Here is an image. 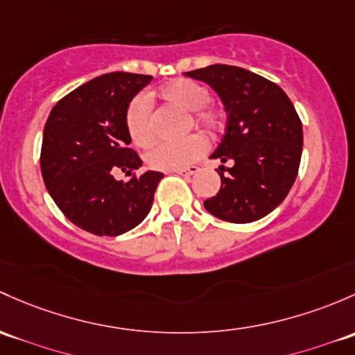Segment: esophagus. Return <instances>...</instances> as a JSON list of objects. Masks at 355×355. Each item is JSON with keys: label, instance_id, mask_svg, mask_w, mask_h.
Here are the masks:
<instances>
[{"label": "esophagus", "instance_id": "esophagus-1", "mask_svg": "<svg viewBox=\"0 0 355 355\" xmlns=\"http://www.w3.org/2000/svg\"><path fill=\"white\" fill-rule=\"evenodd\" d=\"M199 168L197 166H189V168H178V170H173V173L182 175V177H192L193 173H197Z\"/></svg>", "mask_w": 355, "mask_h": 355}]
</instances>
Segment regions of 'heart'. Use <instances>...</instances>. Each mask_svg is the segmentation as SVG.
<instances>
[{
	"mask_svg": "<svg viewBox=\"0 0 355 355\" xmlns=\"http://www.w3.org/2000/svg\"><path fill=\"white\" fill-rule=\"evenodd\" d=\"M158 95L166 102L173 103L178 109L192 112V122L207 132H214L221 125V117L214 109L206 107L209 102V89L204 85L193 80H173L159 88ZM125 128L130 139L137 146H148L153 141L151 124V105L148 96L137 95L129 103L125 112ZM202 137L189 136L178 143H158L151 146L146 153V163L155 170H178L190 165L196 158L204 153Z\"/></svg>",
	"mask_w": 355,
	"mask_h": 355,
	"instance_id": "obj_1",
	"label": "heart"
}]
</instances>
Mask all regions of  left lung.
Segmentation results:
<instances>
[{
  "instance_id": "obj_1",
  "label": "left lung",
  "mask_w": 355,
  "mask_h": 355,
  "mask_svg": "<svg viewBox=\"0 0 355 355\" xmlns=\"http://www.w3.org/2000/svg\"><path fill=\"white\" fill-rule=\"evenodd\" d=\"M185 76L204 81L227 114L225 136L211 158L221 189L204 202L223 221L253 223L274 211L293 187L303 153V125L284 89L238 66L212 64Z\"/></svg>"
}]
</instances>
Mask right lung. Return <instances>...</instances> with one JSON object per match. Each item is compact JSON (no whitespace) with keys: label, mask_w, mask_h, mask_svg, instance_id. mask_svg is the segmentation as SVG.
<instances>
[{"label":"right lung","mask_w":355,"mask_h":355,"mask_svg":"<svg viewBox=\"0 0 355 355\" xmlns=\"http://www.w3.org/2000/svg\"><path fill=\"white\" fill-rule=\"evenodd\" d=\"M153 76L109 73L81 85L51 110L44 128L40 170L47 192L73 225L98 236H119L136 227L153 206L162 171L139 170L129 149L125 112Z\"/></svg>","instance_id":"1"}]
</instances>
